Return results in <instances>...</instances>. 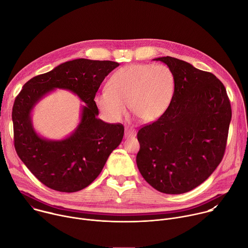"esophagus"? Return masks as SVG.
<instances>
[{
	"label": "esophagus",
	"instance_id": "obj_1",
	"mask_svg": "<svg viewBox=\"0 0 248 248\" xmlns=\"http://www.w3.org/2000/svg\"><path fill=\"white\" fill-rule=\"evenodd\" d=\"M135 135H136V131L133 127L126 126L124 128V137L125 138H131V137H134Z\"/></svg>",
	"mask_w": 248,
	"mask_h": 248
}]
</instances>
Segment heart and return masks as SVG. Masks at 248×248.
I'll return each instance as SVG.
<instances>
[{"label":"heart","mask_w":248,"mask_h":248,"mask_svg":"<svg viewBox=\"0 0 248 248\" xmlns=\"http://www.w3.org/2000/svg\"><path fill=\"white\" fill-rule=\"evenodd\" d=\"M107 90L96 93L95 105L111 122H120L130 112L141 123H153L168 110L173 98L175 78L166 64L130 63L112 75Z\"/></svg>","instance_id":"obj_1"}]
</instances>
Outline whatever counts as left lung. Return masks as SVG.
<instances>
[{
	"label": "left lung",
	"mask_w": 248,
	"mask_h": 248,
	"mask_svg": "<svg viewBox=\"0 0 248 248\" xmlns=\"http://www.w3.org/2000/svg\"><path fill=\"white\" fill-rule=\"evenodd\" d=\"M155 60L171 69L175 89L166 113L138 130L136 164L152 187L181 194L200 186L221 163L232 107L213 74L169 56Z\"/></svg>",
	"instance_id": "8db88e82"
}]
</instances>
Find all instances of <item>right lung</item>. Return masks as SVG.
I'll list each match as a JSON object with an SVG mask.
<instances>
[{"label":"right lung","mask_w":248,"mask_h":248,"mask_svg":"<svg viewBox=\"0 0 248 248\" xmlns=\"http://www.w3.org/2000/svg\"><path fill=\"white\" fill-rule=\"evenodd\" d=\"M120 63L78 59L28 80L13 107L15 148L24 165L46 186L76 192L88 186L101 172L124 137L122 124L98 119L94 97L102 81ZM55 88L77 93L85 103L77 129L62 140H48L34 132L30 113L38 101Z\"/></svg>","instance_id":"add662e5"}]
</instances>
